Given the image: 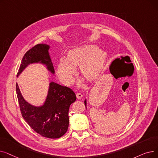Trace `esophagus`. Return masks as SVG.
Returning a JSON list of instances; mask_svg holds the SVG:
<instances>
[{"label": "esophagus", "instance_id": "obj_1", "mask_svg": "<svg viewBox=\"0 0 158 158\" xmlns=\"http://www.w3.org/2000/svg\"><path fill=\"white\" fill-rule=\"evenodd\" d=\"M76 96H77V98L78 99H81L82 98V94L81 93H77L76 94Z\"/></svg>", "mask_w": 158, "mask_h": 158}]
</instances>
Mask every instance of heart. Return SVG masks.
I'll return each instance as SVG.
<instances>
[{
  "label": "heart",
  "mask_w": 158,
  "mask_h": 158,
  "mask_svg": "<svg viewBox=\"0 0 158 158\" xmlns=\"http://www.w3.org/2000/svg\"><path fill=\"white\" fill-rule=\"evenodd\" d=\"M106 58V52L94 45L73 48L69 51L66 59L60 60L57 66V76L64 84H73L76 66L80 64L81 73L89 79H94L103 67Z\"/></svg>",
  "instance_id": "1"
}]
</instances>
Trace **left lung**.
<instances>
[{"label":"left lung","instance_id":"left-lung-1","mask_svg":"<svg viewBox=\"0 0 158 158\" xmlns=\"http://www.w3.org/2000/svg\"><path fill=\"white\" fill-rule=\"evenodd\" d=\"M85 106H86V100L85 101Z\"/></svg>","mask_w":158,"mask_h":158}]
</instances>
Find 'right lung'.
I'll use <instances>...</instances> for the list:
<instances>
[{
	"mask_svg": "<svg viewBox=\"0 0 158 158\" xmlns=\"http://www.w3.org/2000/svg\"><path fill=\"white\" fill-rule=\"evenodd\" d=\"M49 48L47 44H38L27 51L22 60L17 77L29 64L39 62L45 64L47 69L54 73ZM16 90L22 117L33 130L44 137L53 139L66 133L69 125V107L76 100V95L71 88L51 82L46 101L40 107L26 101L17 83Z\"/></svg>",
	"mask_w": 158,
	"mask_h": 158,
	"instance_id": "add662e5",
	"label": "right lung"
}]
</instances>
